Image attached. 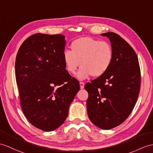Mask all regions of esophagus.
Wrapping results in <instances>:
<instances>
[{"label": "esophagus", "instance_id": "obj_1", "mask_svg": "<svg viewBox=\"0 0 153 153\" xmlns=\"http://www.w3.org/2000/svg\"><path fill=\"white\" fill-rule=\"evenodd\" d=\"M80 89H83L84 88V83L82 82H80Z\"/></svg>", "mask_w": 153, "mask_h": 153}]
</instances>
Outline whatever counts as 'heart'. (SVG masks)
<instances>
[{
  "label": "heart",
  "instance_id": "1",
  "mask_svg": "<svg viewBox=\"0 0 153 153\" xmlns=\"http://www.w3.org/2000/svg\"><path fill=\"white\" fill-rule=\"evenodd\" d=\"M71 51L65 50L63 61L65 68L70 74L76 73L79 80H84L91 75L100 77L105 74L113 62L114 53L111 45L89 37L75 39L71 44Z\"/></svg>",
  "mask_w": 153,
  "mask_h": 153
}]
</instances>
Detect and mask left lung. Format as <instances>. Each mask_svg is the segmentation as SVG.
Wrapping results in <instances>:
<instances>
[{
	"instance_id": "left-lung-1",
	"label": "left lung",
	"mask_w": 153,
	"mask_h": 153,
	"mask_svg": "<svg viewBox=\"0 0 153 153\" xmlns=\"http://www.w3.org/2000/svg\"><path fill=\"white\" fill-rule=\"evenodd\" d=\"M108 38L114 58L105 74L85 85L86 105L90 121L99 128L108 130L124 122L138 97L141 73L138 59L132 47L114 32L101 34Z\"/></svg>"
}]
</instances>
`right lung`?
Instances as JSON below:
<instances>
[{"label": "right lung", "instance_id": "right-lung-1", "mask_svg": "<svg viewBox=\"0 0 153 153\" xmlns=\"http://www.w3.org/2000/svg\"><path fill=\"white\" fill-rule=\"evenodd\" d=\"M65 36L35 33L26 39L16 59V78L22 110L28 121L44 131L61 126L80 89L65 68Z\"/></svg>", "mask_w": 153, "mask_h": 153}]
</instances>
